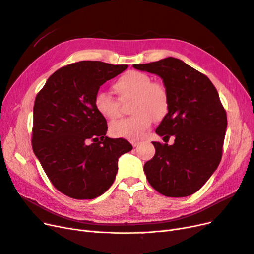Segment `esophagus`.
<instances>
[{
  "label": "esophagus",
  "mask_w": 254,
  "mask_h": 254,
  "mask_svg": "<svg viewBox=\"0 0 254 254\" xmlns=\"http://www.w3.org/2000/svg\"><path fill=\"white\" fill-rule=\"evenodd\" d=\"M129 142L131 143V145L133 146V147H136V146H137V145H140V143H141L139 140H130Z\"/></svg>",
  "instance_id": "1"
}]
</instances>
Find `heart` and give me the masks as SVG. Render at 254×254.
I'll use <instances>...</instances> for the list:
<instances>
[{
  "label": "heart",
  "mask_w": 254,
  "mask_h": 254,
  "mask_svg": "<svg viewBox=\"0 0 254 254\" xmlns=\"http://www.w3.org/2000/svg\"><path fill=\"white\" fill-rule=\"evenodd\" d=\"M151 77L140 71H128L114 82L113 89L120 101H131L130 111L133 115L110 124V133L117 137L137 140L143 136L151 123L162 120L170 106V96L163 83L151 81ZM106 92L99 91L94 97L96 111L108 120H115L121 114V103Z\"/></svg>",
  "instance_id": "b5f03b06"
}]
</instances>
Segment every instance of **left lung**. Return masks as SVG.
Segmentation results:
<instances>
[{"label":"left lung","mask_w":254,"mask_h":254,"mask_svg":"<svg viewBox=\"0 0 254 254\" xmlns=\"http://www.w3.org/2000/svg\"><path fill=\"white\" fill-rule=\"evenodd\" d=\"M160 76L170 96L168 112L156 129L164 142H152L156 153L144 165L150 186L167 197H187L201 189L216 171L222 156L227 114L218 92L206 76L167 57L133 64Z\"/></svg>","instance_id":"left-lung-1"}]
</instances>
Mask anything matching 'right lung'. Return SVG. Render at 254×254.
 <instances>
[{
  "mask_svg": "<svg viewBox=\"0 0 254 254\" xmlns=\"http://www.w3.org/2000/svg\"><path fill=\"white\" fill-rule=\"evenodd\" d=\"M127 64L79 61L52 74L34 105L33 150L52 184L74 199L104 194L115 179L119 158L132 149L106 136L107 121L94 106L99 87Z\"/></svg>",
  "mask_w": 254,
  "mask_h": 254,
  "instance_id": "1",
  "label": "right lung"
}]
</instances>
